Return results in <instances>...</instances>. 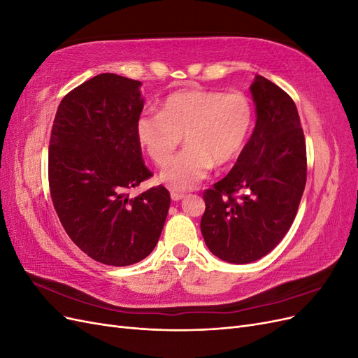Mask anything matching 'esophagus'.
Here are the masks:
<instances>
[{
	"label": "esophagus",
	"mask_w": 358,
	"mask_h": 358,
	"mask_svg": "<svg viewBox=\"0 0 358 358\" xmlns=\"http://www.w3.org/2000/svg\"><path fill=\"white\" fill-rule=\"evenodd\" d=\"M170 197H171L173 201H179V200H182L183 197H185V194L178 192V191H171V192H170Z\"/></svg>",
	"instance_id": "obj_1"
}]
</instances>
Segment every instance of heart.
<instances>
[{
    "mask_svg": "<svg viewBox=\"0 0 358 358\" xmlns=\"http://www.w3.org/2000/svg\"><path fill=\"white\" fill-rule=\"evenodd\" d=\"M254 125V107L242 92L185 90L169 95L159 112L136 119L137 142L157 166L168 164L184 136L186 149L159 173L173 191H188L243 152Z\"/></svg>",
    "mask_w": 358,
    "mask_h": 358,
    "instance_id": "b5f03b06",
    "label": "heart"
}]
</instances>
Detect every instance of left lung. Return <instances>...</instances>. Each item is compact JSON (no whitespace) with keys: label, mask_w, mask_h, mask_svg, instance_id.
I'll return each instance as SVG.
<instances>
[{"label":"left lung","mask_w":358,"mask_h":358,"mask_svg":"<svg viewBox=\"0 0 358 358\" xmlns=\"http://www.w3.org/2000/svg\"><path fill=\"white\" fill-rule=\"evenodd\" d=\"M255 127L229 175L204 191L200 229L210 252L248 264L267 255L296 218L306 185V143L291 96L255 76Z\"/></svg>","instance_id":"1"}]
</instances>
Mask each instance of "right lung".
Here are the masks:
<instances>
[{
  "label": "right lung",
  "instance_id": "obj_1",
  "mask_svg": "<svg viewBox=\"0 0 358 358\" xmlns=\"http://www.w3.org/2000/svg\"><path fill=\"white\" fill-rule=\"evenodd\" d=\"M140 86L113 73L86 80L62 99L50 134V196L64 230L95 262L116 267L154 251L170 208L162 185L128 194L152 176L134 129Z\"/></svg>",
  "mask_w": 358,
  "mask_h": 358
}]
</instances>
